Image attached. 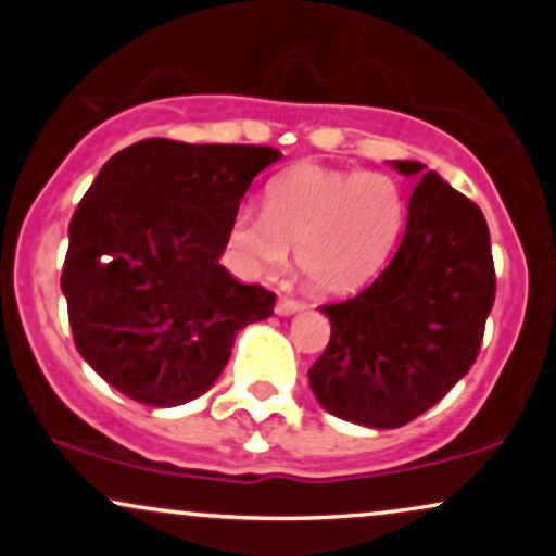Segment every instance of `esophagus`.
I'll return each mask as SVG.
<instances>
[{"label": "esophagus", "mask_w": 556, "mask_h": 556, "mask_svg": "<svg viewBox=\"0 0 556 556\" xmlns=\"http://www.w3.org/2000/svg\"><path fill=\"white\" fill-rule=\"evenodd\" d=\"M305 303L303 300H295V298H279L277 300V314L279 316H292L298 314V311H303Z\"/></svg>", "instance_id": "obj_1"}]
</instances>
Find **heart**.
<instances>
[{"label": "heart", "mask_w": 556, "mask_h": 556, "mask_svg": "<svg viewBox=\"0 0 556 556\" xmlns=\"http://www.w3.org/2000/svg\"><path fill=\"white\" fill-rule=\"evenodd\" d=\"M407 203L381 172L295 167L266 188V212L242 206L229 240L253 274H279L298 245L303 277L348 292L376 277L397 248Z\"/></svg>", "instance_id": "heart-1"}]
</instances>
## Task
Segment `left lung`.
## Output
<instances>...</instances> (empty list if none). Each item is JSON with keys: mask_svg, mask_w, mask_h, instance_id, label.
<instances>
[{"mask_svg": "<svg viewBox=\"0 0 556 556\" xmlns=\"http://www.w3.org/2000/svg\"><path fill=\"white\" fill-rule=\"evenodd\" d=\"M407 227L389 266L366 290L321 305L331 321L308 379L324 410L397 429L437 405L481 350L496 277L481 208L420 162Z\"/></svg>", "mask_w": 556, "mask_h": 556, "instance_id": "obj_1", "label": "left lung"}]
</instances>
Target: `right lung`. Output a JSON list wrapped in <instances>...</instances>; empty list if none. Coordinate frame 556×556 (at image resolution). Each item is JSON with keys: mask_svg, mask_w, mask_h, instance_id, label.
<instances>
[{"mask_svg": "<svg viewBox=\"0 0 556 556\" xmlns=\"http://www.w3.org/2000/svg\"><path fill=\"white\" fill-rule=\"evenodd\" d=\"M271 146L146 138L101 167L70 219L62 292L75 348L140 405L201 397L235 334L277 295L219 264L242 195Z\"/></svg>", "mask_w": 556, "mask_h": 556, "instance_id": "obj_1", "label": "right lung"}]
</instances>
